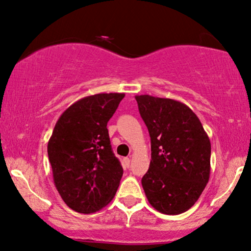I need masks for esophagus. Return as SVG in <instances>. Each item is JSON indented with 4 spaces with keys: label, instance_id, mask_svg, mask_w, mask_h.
I'll list each match as a JSON object with an SVG mask.
<instances>
[{
    "label": "esophagus",
    "instance_id": "esophagus-1",
    "mask_svg": "<svg viewBox=\"0 0 251 251\" xmlns=\"http://www.w3.org/2000/svg\"><path fill=\"white\" fill-rule=\"evenodd\" d=\"M129 162H131V158H126L125 159V164H126V166H127V167L129 166Z\"/></svg>",
    "mask_w": 251,
    "mask_h": 251
}]
</instances>
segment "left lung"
<instances>
[{"label": "left lung", "mask_w": 251, "mask_h": 251, "mask_svg": "<svg viewBox=\"0 0 251 251\" xmlns=\"http://www.w3.org/2000/svg\"><path fill=\"white\" fill-rule=\"evenodd\" d=\"M151 137V164L141 179L154 209L185 213L200 198L210 174V140L198 116L183 102L135 96Z\"/></svg>", "instance_id": "left-lung-1"}]
</instances>
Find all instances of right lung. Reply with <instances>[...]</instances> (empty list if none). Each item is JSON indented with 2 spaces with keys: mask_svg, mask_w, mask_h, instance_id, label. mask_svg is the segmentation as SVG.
<instances>
[{
  "mask_svg": "<svg viewBox=\"0 0 251 251\" xmlns=\"http://www.w3.org/2000/svg\"><path fill=\"white\" fill-rule=\"evenodd\" d=\"M124 97L125 93L84 97L57 120L48 155L57 191L75 212H98L116 195L123 167L106 126Z\"/></svg>",
  "mask_w": 251,
  "mask_h": 251,
  "instance_id": "1",
  "label": "right lung"
}]
</instances>
